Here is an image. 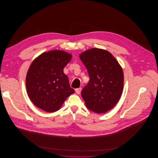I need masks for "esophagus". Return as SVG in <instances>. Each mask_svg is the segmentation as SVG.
<instances>
[{
    "label": "esophagus",
    "instance_id": "34e87169",
    "mask_svg": "<svg viewBox=\"0 0 158 158\" xmlns=\"http://www.w3.org/2000/svg\"><path fill=\"white\" fill-rule=\"evenodd\" d=\"M81 88H78L75 89V91L77 94H80L81 93Z\"/></svg>",
    "mask_w": 158,
    "mask_h": 158
}]
</instances>
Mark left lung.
Masks as SVG:
<instances>
[{
  "mask_svg": "<svg viewBox=\"0 0 158 158\" xmlns=\"http://www.w3.org/2000/svg\"><path fill=\"white\" fill-rule=\"evenodd\" d=\"M89 77L81 94L87 108L97 113H106L118 103L123 89V69L109 52L91 48L80 55Z\"/></svg>",
  "mask_w": 158,
  "mask_h": 158,
  "instance_id": "obj_1",
  "label": "left lung"
}]
</instances>
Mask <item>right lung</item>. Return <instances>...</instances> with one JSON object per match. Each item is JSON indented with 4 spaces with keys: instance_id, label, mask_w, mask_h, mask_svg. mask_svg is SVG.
Wrapping results in <instances>:
<instances>
[{
    "instance_id": "add662e5",
    "label": "right lung",
    "mask_w": 158,
    "mask_h": 158,
    "mask_svg": "<svg viewBox=\"0 0 158 158\" xmlns=\"http://www.w3.org/2000/svg\"><path fill=\"white\" fill-rule=\"evenodd\" d=\"M71 59V54L55 50L42 53L31 63L26 77V88L36 106L49 113L56 111L74 93L64 73Z\"/></svg>"
}]
</instances>
